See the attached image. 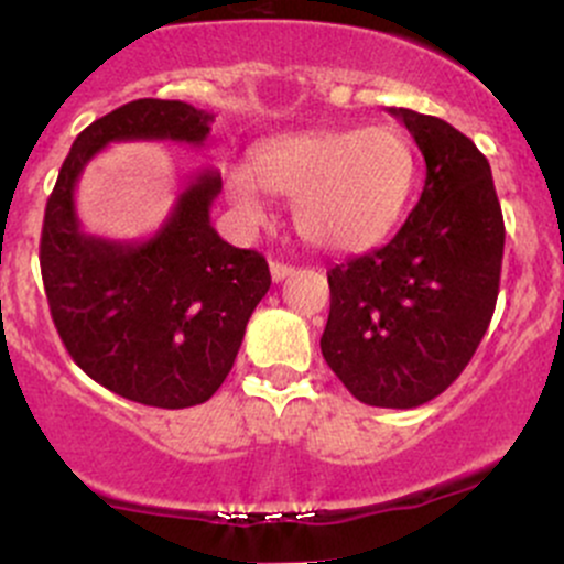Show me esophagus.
I'll use <instances>...</instances> for the list:
<instances>
[{"instance_id": "1", "label": "esophagus", "mask_w": 564, "mask_h": 564, "mask_svg": "<svg viewBox=\"0 0 564 564\" xmlns=\"http://www.w3.org/2000/svg\"><path fill=\"white\" fill-rule=\"evenodd\" d=\"M270 275H272V281L281 283V281H286V278L294 275V267L283 264V262H270Z\"/></svg>"}]
</instances>
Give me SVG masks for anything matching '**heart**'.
Returning a JSON list of instances; mask_svg holds the SVG:
<instances>
[{"label":"heart","instance_id":"1","mask_svg":"<svg viewBox=\"0 0 564 564\" xmlns=\"http://www.w3.org/2000/svg\"><path fill=\"white\" fill-rule=\"evenodd\" d=\"M416 181V148L391 123L281 134L257 148L253 164L235 162L224 173L248 221L267 218V192L292 197L297 232L332 253L378 246L400 224Z\"/></svg>","mask_w":564,"mask_h":564}]
</instances>
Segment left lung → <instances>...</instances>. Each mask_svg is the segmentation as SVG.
Returning <instances> with one entry per match:
<instances>
[{"label":"left lung","mask_w":564,"mask_h":564,"mask_svg":"<svg viewBox=\"0 0 564 564\" xmlns=\"http://www.w3.org/2000/svg\"><path fill=\"white\" fill-rule=\"evenodd\" d=\"M426 162L422 197L383 248L327 272L322 354L376 408H419L476 354L500 292L502 224L491 167L443 118L389 108Z\"/></svg>","instance_id":"1"}]
</instances>
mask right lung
Returning <instances> with one entry per match:
<instances>
[{"label": "right lung", "instance_id": "add662e5", "mask_svg": "<svg viewBox=\"0 0 564 564\" xmlns=\"http://www.w3.org/2000/svg\"><path fill=\"white\" fill-rule=\"evenodd\" d=\"M213 112L177 99H134L75 138L45 205L40 270L58 337L105 389L153 408L210 400L232 370L246 324L270 289V267L210 227L221 175L203 170L167 221L142 242L86 235L75 186L108 142L203 145Z\"/></svg>", "mask_w": 564, "mask_h": 564}]
</instances>
